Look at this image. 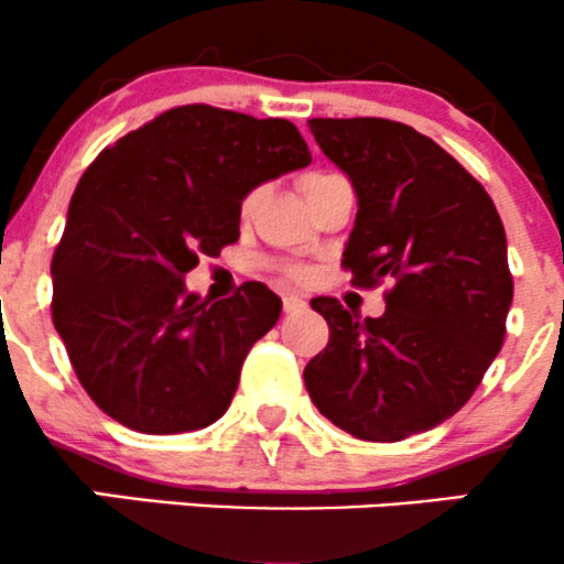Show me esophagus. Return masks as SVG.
Listing matches in <instances>:
<instances>
[{
  "mask_svg": "<svg viewBox=\"0 0 564 564\" xmlns=\"http://www.w3.org/2000/svg\"><path fill=\"white\" fill-rule=\"evenodd\" d=\"M307 307V302L302 300L300 294H283V313L286 315H296Z\"/></svg>",
  "mask_w": 564,
  "mask_h": 564,
  "instance_id": "34e87169",
  "label": "esophagus"
}]
</instances>
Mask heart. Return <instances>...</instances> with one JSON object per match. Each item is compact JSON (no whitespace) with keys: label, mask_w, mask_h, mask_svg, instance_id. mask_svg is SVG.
Returning <instances> with one entry per match:
<instances>
[{"label":"heart","mask_w":564,"mask_h":564,"mask_svg":"<svg viewBox=\"0 0 564 564\" xmlns=\"http://www.w3.org/2000/svg\"><path fill=\"white\" fill-rule=\"evenodd\" d=\"M323 177H326V174H323V172H310V174H304V177H302V191H307L310 185H315V183H318V180H323ZM257 198H260V193H257V191L246 196V200H243V215H249V212L254 209ZM283 273H286V278H291V281H304V278H307V270H304L302 264H283Z\"/></svg>","instance_id":"b5f03b06"}]
</instances>
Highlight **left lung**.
<instances>
[{"mask_svg": "<svg viewBox=\"0 0 564 564\" xmlns=\"http://www.w3.org/2000/svg\"><path fill=\"white\" fill-rule=\"evenodd\" d=\"M310 132L358 196L341 264L358 286L392 289L381 318L310 302L332 336L304 384L339 430L398 443L451 419L501 349L514 294L507 232L485 187L413 127L310 119Z\"/></svg>", "mask_w": 564, "mask_h": 564, "instance_id": "8db88e82", "label": "left lung"}]
</instances>
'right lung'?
<instances>
[{"mask_svg": "<svg viewBox=\"0 0 564 564\" xmlns=\"http://www.w3.org/2000/svg\"><path fill=\"white\" fill-rule=\"evenodd\" d=\"M310 161L286 119L180 106L89 164L50 270L55 328L100 411L145 435L204 430L228 411L281 300L251 281L209 304L185 275L238 241L257 185Z\"/></svg>", "mask_w": 564, "mask_h": 564, "instance_id": "1", "label": "right lung"}]
</instances>
